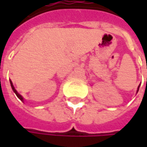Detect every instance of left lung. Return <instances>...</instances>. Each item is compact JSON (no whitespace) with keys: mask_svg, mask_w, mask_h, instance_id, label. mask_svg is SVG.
<instances>
[{"mask_svg":"<svg viewBox=\"0 0 147 147\" xmlns=\"http://www.w3.org/2000/svg\"><path fill=\"white\" fill-rule=\"evenodd\" d=\"M138 90H139V87H138Z\"/></svg>","mask_w":147,"mask_h":147,"instance_id":"left-lung-1","label":"left lung"}]
</instances>
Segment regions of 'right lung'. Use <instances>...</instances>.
Returning <instances> with one entry per match:
<instances>
[{
	"label": "right lung",
	"instance_id": "add662e5",
	"mask_svg": "<svg viewBox=\"0 0 147 147\" xmlns=\"http://www.w3.org/2000/svg\"><path fill=\"white\" fill-rule=\"evenodd\" d=\"M10 85H11V88H12V89H13V91H14V93H15V94H16V96H18V97H19V98H20V100H23V97H22V96H21V95H20V94L18 93V92H17V91H16V90L14 89V86H13V83H12V82H11V81H10Z\"/></svg>",
	"mask_w": 147,
	"mask_h": 147
}]
</instances>
